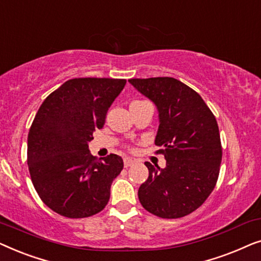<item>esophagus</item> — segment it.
<instances>
[{
  "instance_id": "1",
  "label": "esophagus",
  "mask_w": 261,
  "mask_h": 261,
  "mask_svg": "<svg viewBox=\"0 0 261 261\" xmlns=\"http://www.w3.org/2000/svg\"><path fill=\"white\" fill-rule=\"evenodd\" d=\"M134 164V160L133 159H130V158H124V160H123V165H124V167H129V166H132Z\"/></svg>"
}]
</instances>
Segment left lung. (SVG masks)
Masks as SVG:
<instances>
[{
	"instance_id": "8db88e82",
	"label": "left lung",
	"mask_w": 261,
	"mask_h": 261,
	"mask_svg": "<svg viewBox=\"0 0 261 261\" xmlns=\"http://www.w3.org/2000/svg\"><path fill=\"white\" fill-rule=\"evenodd\" d=\"M129 83L155 103L160 169L146 162L148 178L138 191L141 205L162 219H179L199 208L215 188L222 160L217 121L194 89L171 77L132 78Z\"/></svg>"
}]
</instances>
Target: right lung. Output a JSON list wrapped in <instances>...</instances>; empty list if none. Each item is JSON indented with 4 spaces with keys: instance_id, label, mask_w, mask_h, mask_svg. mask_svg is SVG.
I'll return each instance as SVG.
<instances>
[{
    "instance_id": "1",
    "label": "right lung",
    "mask_w": 261,
    "mask_h": 261,
    "mask_svg": "<svg viewBox=\"0 0 261 261\" xmlns=\"http://www.w3.org/2000/svg\"><path fill=\"white\" fill-rule=\"evenodd\" d=\"M117 78H73L49 94L28 133L27 164L41 201L59 215L83 219L105 209L113 180L123 169L117 154L89 151L95 129L126 85Z\"/></svg>"
}]
</instances>
